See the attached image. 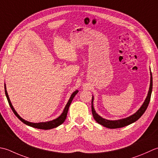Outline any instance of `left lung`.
Masks as SVG:
<instances>
[{
  "instance_id": "obj_1",
  "label": "left lung",
  "mask_w": 158,
  "mask_h": 158,
  "mask_svg": "<svg viewBox=\"0 0 158 158\" xmlns=\"http://www.w3.org/2000/svg\"><path fill=\"white\" fill-rule=\"evenodd\" d=\"M151 73V80H150V86H149V92H148V94L147 98L144 100L143 104L141 106V107L139 108L136 113L130 116L127 118H121V119L118 120H114V121H111V120H108L105 119V118H102L100 117L98 113H96V112L93 107V96L92 97V102H91V109H92V114L93 117L94 118V119L98 122L99 124H100L103 126H104L107 128L110 129H116V128H120L123 127L125 126H127V125H130L131 123H134V122L136 121L138 118L142 116L144 112H145L147 108L148 107V105L149 104L150 99H151V92H152V88H153V78H152V73Z\"/></svg>"
}]
</instances>
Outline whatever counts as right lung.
<instances>
[{"label": "right lung", "instance_id": "add662e5", "mask_svg": "<svg viewBox=\"0 0 158 158\" xmlns=\"http://www.w3.org/2000/svg\"><path fill=\"white\" fill-rule=\"evenodd\" d=\"M5 91L6 97H7V101L9 102V106H10V107L11 108L12 111L14 112V113L15 114V115L16 116V117H17L22 122H23L24 124L27 125H29V126L35 127V128L41 129V130H50V129L56 127L58 126H59L60 125L62 124L63 122L65 121V119H66L67 112H68V110H69V106L71 104V103H72L73 98L75 97V95L77 94V93H78V90H76V91H74V92L72 93V95H71L69 99L68 102H67V104L65 106V108H64L63 113L61 114L58 118H55V119H54L52 121H50L41 122V123H31V122L25 121L24 119H23V118H22V117H20V116L17 113V112L15 110V109L14 108V107H13V106L11 104L10 99H9L8 93L7 92V90H6V86H5Z\"/></svg>", "mask_w": 158, "mask_h": 158}]
</instances>
